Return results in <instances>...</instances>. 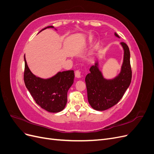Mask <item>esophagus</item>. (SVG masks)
I'll use <instances>...</instances> for the list:
<instances>
[{
  "label": "esophagus",
  "instance_id": "1",
  "mask_svg": "<svg viewBox=\"0 0 154 154\" xmlns=\"http://www.w3.org/2000/svg\"><path fill=\"white\" fill-rule=\"evenodd\" d=\"M75 76L77 78H81V72L79 70H76L75 71Z\"/></svg>",
  "mask_w": 154,
  "mask_h": 154
}]
</instances>
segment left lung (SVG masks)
<instances>
[{"instance_id":"obj_1","label":"left lung","mask_w":154,"mask_h":154,"mask_svg":"<svg viewBox=\"0 0 154 154\" xmlns=\"http://www.w3.org/2000/svg\"><path fill=\"white\" fill-rule=\"evenodd\" d=\"M115 35L119 37L115 32ZM121 45L124 49L122 70L112 80H106L98 69V62L92 66L85 77L88 103L93 109L102 111L117 104L122 98L132 80V69L130 61V50L123 42Z\"/></svg>"}]
</instances>
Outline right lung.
<instances>
[{
    "label": "right lung",
    "instance_id": "obj_1",
    "mask_svg": "<svg viewBox=\"0 0 154 154\" xmlns=\"http://www.w3.org/2000/svg\"><path fill=\"white\" fill-rule=\"evenodd\" d=\"M50 27L53 26H48L42 30ZM24 61V83L36 103L49 112L62 111L67 103V91L74 82V71L59 72L52 78L42 79L31 72L25 55Z\"/></svg>",
    "mask_w": 154,
    "mask_h": 154
}]
</instances>
